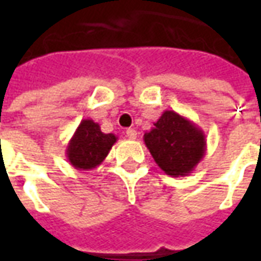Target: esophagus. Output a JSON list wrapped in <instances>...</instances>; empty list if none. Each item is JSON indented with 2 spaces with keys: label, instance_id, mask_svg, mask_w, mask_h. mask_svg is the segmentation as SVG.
Returning <instances> with one entry per match:
<instances>
[{
  "label": "esophagus",
  "instance_id": "1",
  "mask_svg": "<svg viewBox=\"0 0 261 261\" xmlns=\"http://www.w3.org/2000/svg\"><path fill=\"white\" fill-rule=\"evenodd\" d=\"M125 136L128 137L130 140H136L137 138V131L134 128H128V130L125 131Z\"/></svg>",
  "mask_w": 261,
  "mask_h": 261
}]
</instances>
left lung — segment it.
<instances>
[{
    "instance_id": "left-lung-1",
    "label": "left lung",
    "mask_w": 261,
    "mask_h": 261,
    "mask_svg": "<svg viewBox=\"0 0 261 261\" xmlns=\"http://www.w3.org/2000/svg\"><path fill=\"white\" fill-rule=\"evenodd\" d=\"M144 142L159 168L173 177L190 175L207 149L204 131L173 110H165Z\"/></svg>"
}]
</instances>
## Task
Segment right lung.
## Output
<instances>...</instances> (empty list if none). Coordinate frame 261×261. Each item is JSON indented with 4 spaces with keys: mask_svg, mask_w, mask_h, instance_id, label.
<instances>
[{
    "mask_svg": "<svg viewBox=\"0 0 261 261\" xmlns=\"http://www.w3.org/2000/svg\"><path fill=\"white\" fill-rule=\"evenodd\" d=\"M117 141L114 134H105L93 120H82L71 137L65 155L75 169L92 170L102 164Z\"/></svg>",
    "mask_w": 261,
    "mask_h": 261,
    "instance_id": "add662e5",
    "label": "right lung"
}]
</instances>
